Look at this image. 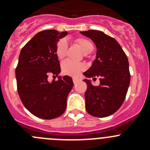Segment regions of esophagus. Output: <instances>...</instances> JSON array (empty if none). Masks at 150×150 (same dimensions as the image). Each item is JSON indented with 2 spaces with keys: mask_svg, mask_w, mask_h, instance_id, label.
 I'll return each instance as SVG.
<instances>
[{
  "mask_svg": "<svg viewBox=\"0 0 150 150\" xmlns=\"http://www.w3.org/2000/svg\"><path fill=\"white\" fill-rule=\"evenodd\" d=\"M79 81H80V79H78V78H75V77L73 78V82H74V84H76V83Z\"/></svg>",
  "mask_w": 150,
  "mask_h": 150,
  "instance_id": "esophagus-1",
  "label": "esophagus"
}]
</instances>
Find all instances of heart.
I'll use <instances>...</instances> for the list:
<instances>
[{"label": "heart", "instance_id": "1", "mask_svg": "<svg viewBox=\"0 0 150 150\" xmlns=\"http://www.w3.org/2000/svg\"><path fill=\"white\" fill-rule=\"evenodd\" d=\"M76 43L80 46V48L85 54H88L94 50V46L91 41L85 38H77L75 40ZM67 42L66 40L62 39L57 43L55 46V53L59 59H62L65 57L67 50ZM84 69L83 64L74 62L72 61H64L62 64V73L69 76H77L79 73Z\"/></svg>", "mask_w": 150, "mask_h": 150}]
</instances>
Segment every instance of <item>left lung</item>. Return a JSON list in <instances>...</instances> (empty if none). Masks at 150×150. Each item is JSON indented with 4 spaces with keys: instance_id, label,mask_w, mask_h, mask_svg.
Instances as JSON below:
<instances>
[{
    "instance_id": "obj_1",
    "label": "left lung",
    "mask_w": 150,
    "mask_h": 150,
    "mask_svg": "<svg viewBox=\"0 0 150 150\" xmlns=\"http://www.w3.org/2000/svg\"><path fill=\"white\" fill-rule=\"evenodd\" d=\"M80 33L97 47L96 59L83 75L94 81L97 77L100 80L95 86L90 79H83L87 84L86 109L91 116L107 117L120 109L126 96L131 79L128 58L117 41L100 30Z\"/></svg>"
}]
</instances>
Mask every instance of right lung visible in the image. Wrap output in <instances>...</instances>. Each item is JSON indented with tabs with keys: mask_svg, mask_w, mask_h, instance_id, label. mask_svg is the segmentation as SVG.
<instances>
[{
	"mask_svg": "<svg viewBox=\"0 0 150 150\" xmlns=\"http://www.w3.org/2000/svg\"><path fill=\"white\" fill-rule=\"evenodd\" d=\"M67 34L55 30L40 31L25 45L18 57L16 70L18 95L28 110L43 120H52L63 114L67 95L74 86L69 76L48 80L50 74L55 77L60 74L55 46Z\"/></svg>",
	"mask_w": 150,
	"mask_h": 150,
	"instance_id": "add662e5",
	"label": "right lung"
}]
</instances>
